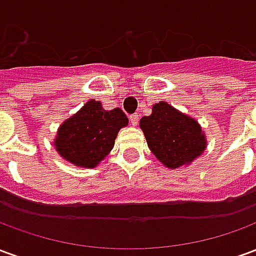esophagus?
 <instances>
[{"instance_id":"34e87169","label":"esophagus","mask_w":256,"mask_h":256,"mask_svg":"<svg viewBox=\"0 0 256 256\" xmlns=\"http://www.w3.org/2000/svg\"><path fill=\"white\" fill-rule=\"evenodd\" d=\"M130 123L133 124V126H137V123H138V115L137 114H133V115H130Z\"/></svg>"}]
</instances>
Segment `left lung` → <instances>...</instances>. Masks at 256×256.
Listing matches in <instances>:
<instances>
[{"label":"left lung","mask_w":256,"mask_h":256,"mask_svg":"<svg viewBox=\"0 0 256 256\" xmlns=\"http://www.w3.org/2000/svg\"><path fill=\"white\" fill-rule=\"evenodd\" d=\"M140 128L150 152L167 168L188 166L207 148L198 120L166 101L156 102L150 116L141 118Z\"/></svg>","instance_id":"8db88e82"}]
</instances>
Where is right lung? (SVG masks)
Listing matches in <instances>:
<instances>
[{"instance_id":"add662e5","label":"right lung","mask_w":256,"mask_h":256,"mask_svg":"<svg viewBox=\"0 0 256 256\" xmlns=\"http://www.w3.org/2000/svg\"><path fill=\"white\" fill-rule=\"evenodd\" d=\"M128 124L120 108L108 111L100 101L89 100L60 124L53 145L64 160L93 168L111 152L119 130Z\"/></svg>"}]
</instances>
